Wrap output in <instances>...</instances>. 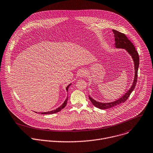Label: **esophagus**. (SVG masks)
I'll return each instance as SVG.
<instances>
[{
	"label": "esophagus",
	"mask_w": 153,
	"mask_h": 153,
	"mask_svg": "<svg viewBox=\"0 0 153 153\" xmlns=\"http://www.w3.org/2000/svg\"><path fill=\"white\" fill-rule=\"evenodd\" d=\"M86 75V73L85 72V71H83V72L82 73V76H85Z\"/></svg>",
	"instance_id": "obj_1"
}]
</instances>
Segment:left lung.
Wrapping results in <instances>:
<instances>
[{"mask_svg": "<svg viewBox=\"0 0 153 153\" xmlns=\"http://www.w3.org/2000/svg\"><path fill=\"white\" fill-rule=\"evenodd\" d=\"M113 32L114 33L115 41V47L117 48H121L126 49L128 53L131 56L134 64V70H135V74H134V79L133 80V83L132 86H131L130 89L123 96H122L120 99L113 101L111 103H100L98 101H95L90 96H89V98L91 100L92 105L97 108L100 109H106L113 108L115 106H117L121 103H124L125 101L128 99L131 92L134 90L137 79V71H138V67L139 65V57L138 52L136 51L134 45L133 43L128 39L126 35L124 33H121L116 30L113 29Z\"/></svg>", "mask_w": 153, "mask_h": 153, "instance_id": "8db88e82", "label": "left lung"}]
</instances>
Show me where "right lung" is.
Segmentation results:
<instances>
[{
	"mask_svg": "<svg viewBox=\"0 0 153 153\" xmlns=\"http://www.w3.org/2000/svg\"><path fill=\"white\" fill-rule=\"evenodd\" d=\"M70 85H71V84L68 85L67 86V88H66V90H67V91H68V88H69V86H70ZM67 101H68V97H67V98H66V100H65L64 103H63V104H62L60 107H59L58 108L56 109L55 110L52 111L47 112H42V113H41V114H53L57 113V112H58L61 111L62 109H64V108L65 107V106L67 105Z\"/></svg>",
	"mask_w": 153,
	"mask_h": 153,
	"instance_id": "right-lung-1",
	"label": "right lung"
}]
</instances>
